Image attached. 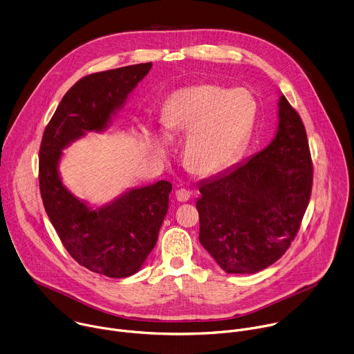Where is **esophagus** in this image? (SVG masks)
<instances>
[{"label": "esophagus", "instance_id": "34e87169", "mask_svg": "<svg viewBox=\"0 0 354 354\" xmlns=\"http://www.w3.org/2000/svg\"><path fill=\"white\" fill-rule=\"evenodd\" d=\"M191 198V191L187 188H178L176 191V199L180 202H187Z\"/></svg>", "mask_w": 354, "mask_h": 354}]
</instances>
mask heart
Returning a JSON list of instances; mask_svg holds the SVG:
<instances>
[{"mask_svg":"<svg viewBox=\"0 0 354 354\" xmlns=\"http://www.w3.org/2000/svg\"><path fill=\"white\" fill-rule=\"evenodd\" d=\"M248 100L253 103L250 116ZM254 120L255 102L247 91L230 92L214 85L181 89L162 110V122L169 131L188 133L185 165L199 174H215L229 167L247 140Z\"/></svg>","mask_w":354,"mask_h":354,"instance_id":"heart-1","label":"heart"}]
</instances>
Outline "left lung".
I'll return each instance as SVG.
<instances>
[{
  "mask_svg": "<svg viewBox=\"0 0 354 354\" xmlns=\"http://www.w3.org/2000/svg\"><path fill=\"white\" fill-rule=\"evenodd\" d=\"M311 188L307 132L281 95L272 142L247 163L199 183V243L227 273L259 272L297 236Z\"/></svg>",
  "mask_w": 354,
  "mask_h": 354,
  "instance_id": "left-lung-1",
  "label": "left lung"
}]
</instances>
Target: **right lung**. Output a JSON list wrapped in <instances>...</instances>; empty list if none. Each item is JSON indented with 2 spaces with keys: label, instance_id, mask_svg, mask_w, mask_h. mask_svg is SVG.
<instances>
[{
  "label": "right lung",
  "instance_id": "right-lung-1",
  "mask_svg": "<svg viewBox=\"0 0 354 354\" xmlns=\"http://www.w3.org/2000/svg\"><path fill=\"white\" fill-rule=\"evenodd\" d=\"M151 68L152 62L136 64L84 77L65 93L41 138L39 184L47 216L71 257L109 277H127L142 266L156 245L171 184L129 189L92 209L62 185L57 167L61 149L86 131H103Z\"/></svg>",
  "mask_w": 354,
  "mask_h": 354
}]
</instances>
